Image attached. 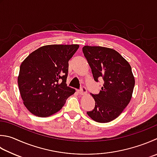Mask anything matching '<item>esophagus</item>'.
Returning <instances> with one entry per match:
<instances>
[{
	"label": "esophagus",
	"mask_w": 157,
	"mask_h": 157,
	"mask_svg": "<svg viewBox=\"0 0 157 157\" xmlns=\"http://www.w3.org/2000/svg\"><path fill=\"white\" fill-rule=\"evenodd\" d=\"M87 93V89L85 88V87L84 86H82L81 87V90L78 91V94L80 95H85V94H86Z\"/></svg>",
	"instance_id": "1"
}]
</instances>
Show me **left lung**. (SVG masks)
I'll use <instances>...</instances> for the list:
<instances>
[{
	"mask_svg": "<svg viewBox=\"0 0 157 157\" xmlns=\"http://www.w3.org/2000/svg\"><path fill=\"white\" fill-rule=\"evenodd\" d=\"M82 52L91 69L94 79L104 84L98 94H91L95 107L87 113L93 120L106 123L122 113L132 98L135 78L131 67L116 51L102 46H85Z\"/></svg>",
	"mask_w": 157,
	"mask_h": 157,
	"instance_id": "1",
	"label": "left lung"
}]
</instances>
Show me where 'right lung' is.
<instances>
[{"label":"right lung","mask_w":157,"mask_h":157,"mask_svg":"<svg viewBox=\"0 0 157 157\" xmlns=\"http://www.w3.org/2000/svg\"><path fill=\"white\" fill-rule=\"evenodd\" d=\"M78 44H52L40 47L21 63L17 78L26 109L38 117H48L63 107L75 90L67 86L68 61Z\"/></svg>","instance_id":"right-lung-1"}]
</instances>
